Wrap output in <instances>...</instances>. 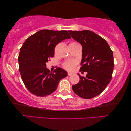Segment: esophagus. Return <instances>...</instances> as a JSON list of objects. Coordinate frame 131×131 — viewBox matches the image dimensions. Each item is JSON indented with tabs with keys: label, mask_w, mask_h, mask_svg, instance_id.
I'll use <instances>...</instances> for the list:
<instances>
[{
	"label": "esophagus",
	"mask_w": 131,
	"mask_h": 131,
	"mask_svg": "<svg viewBox=\"0 0 131 131\" xmlns=\"http://www.w3.org/2000/svg\"><path fill=\"white\" fill-rule=\"evenodd\" d=\"M72 75V74L71 73V72H68V76H71Z\"/></svg>",
	"instance_id": "1"
}]
</instances>
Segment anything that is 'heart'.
Here are the masks:
<instances>
[{
  "mask_svg": "<svg viewBox=\"0 0 131 131\" xmlns=\"http://www.w3.org/2000/svg\"><path fill=\"white\" fill-rule=\"evenodd\" d=\"M77 63L75 61H66L64 63L63 67L68 71H72L77 66Z\"/></svg>",
  "mask_w": 131,
  "mask_h": 131,
  "instance_id": "obj_1",
  "label": "heart"
}]
</instances>
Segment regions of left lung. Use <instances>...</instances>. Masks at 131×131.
I'll return each mask as SVG.
<instances>
[{"label": "left lung", "mask_w": 131, "mask_h": 131, "mask_svg": "<svg viewBox=\"0 0 131 131\" xmlns=\"http://www.w3.org/2000/svg\"><path fill=\"white\" fill-rule=\"evenodd\" d=\"M72 38L82 45L80 71L87 72L80 81L72 86L74 93L84 99L97 96L110 82L114 68L113 51L106 40L88 30L68 31Z\"/></svg>", "instance_id": "8db88e82"}]
</instances>
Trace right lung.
<instances>
[{
	"label": "right lung",
	"mask_w": 131,
	"mask_h": 131,
	"mask_svg": "<svg viewBox=\"0 0 131 131\" xmlns=\"http://www.w3.org/2000/svg\"><path fill=\"white\" fill-rule=\"evenodd\" d=\"M71 36L66 31L43 29L27 38L20 49L18 56L19 71L24 84L36 96L44 97L57 89L62 78L67 72L57 67L51 72L46 63L54 57V48L59 43Z\"/></svg>",
	"instance_id": "obj_1"
}]
</instances>
